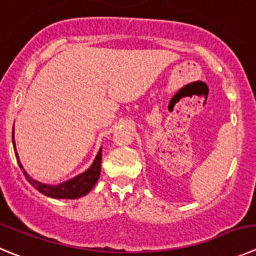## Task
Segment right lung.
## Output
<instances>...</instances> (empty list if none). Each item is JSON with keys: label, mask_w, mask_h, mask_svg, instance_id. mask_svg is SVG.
Segmentation results:
<instances>
[{"label": "right lung", "mask_w": 256, "mask_h": 256, "mask_svg": "<svg viewBox=\"0 0 256 256\" xmlns=\"http://www.w3.org/2000/svg\"><path fill=\"white\" fill-rule=\"evenodd\" d=\"M12 144L14 148H15V154L16 158H18V166L22 169L24 174H25L28 183H30L35 190H38L40 193L48 196V197L59 198V200H77V198L83 197V196H86L87 193H90V190L94 187V184L97 183V180H98L100 178V174H101L102 148L98 150L97 155H96L92 166H90L86 172L80 173V176H74V178L66 180V182L63 183H59V184L56 186L45 184V183L38 182V180H35V179H32L28 176V172L24 169L22 164H21L15 144V128H12Z\"/></svg>", "instance_id": "obj_1"}]
</instances>
